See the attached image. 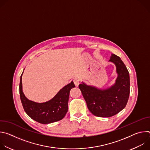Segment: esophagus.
<instances>
[{
    "label": "esophagus",
    "instance_id": "esophagus-1",
    "mask_svg": "<svg viewBox=\"0 0 150 150\" xmlns=\"http://www.w3.org/2000/svg\"><path fill=\"white\" fill-rule=\"evenodd\" d=\"M74 82L76 87H78L79 84V79L78 78H74Z\"/></svg>",
    "mask_w": 150,
    "mask_h": 150
}]
</instances>
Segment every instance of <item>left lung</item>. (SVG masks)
I'll return each mask as SVG.
<instances>
[{
  "mask_svg": "<svg viewBox=\"0 0 150 150\" xmlns=\"http://www.w3.org/2000/svg\"><path fill=\"white\" fill-rule=\"evenodd\" d=\"M109 62L116 67L117 77L114 85L106 89H99L84 82L79 85L88 109L94 116L110 117L123 110L129 99L130 79L125 64L120 58L112 54Z\"/></svg>",
  "mask_w": 150,
  "mask_h": 150,
  "instance_id": "obj_1",
  "label": "left lung"
}]
</instances>
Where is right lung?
Wrapping results in <instances>:
<instances>
[{"instance_id":"right-lung-1","label":"right lung","mask_w":150,"mask_h":150,"mask_svg":"<svg viewBox=\"0 0 150 150\" xmlns=\"http://www.w3.org/2000/svg\"><path fill=\"white\" fill-rule=\"evenodd\" d=\"M19 83V94L24 109L33 120L42 124H48L62 120L68 110L70 90L75 87L74 82L63 87L51 100L45 103H37L28 100L23 91L22 75Z\"/></svg>"}]
</instances>
